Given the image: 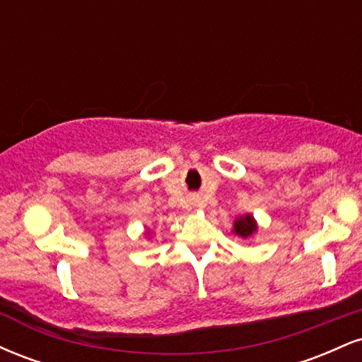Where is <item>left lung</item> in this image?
<instances>
[{
    "instance_id": "left-lung-1",
    "label": "left lung",
    "mask_w": 362,
    "mask_h": 362,
    "mask_svg": "<svg viewBox=\"0 0 362 362\" xmlns=\"http://www.w3.org/2000/svg\"><path fill=\"white\" fill-rule=\"evenodd\" d=\"M257 230H259V224H257L255 218H253V214H250V213L238 216V218L235 219L233 228H231L233 235L240 236V238H245V240L255 235Z\"/></svg>"
}]
</instances>
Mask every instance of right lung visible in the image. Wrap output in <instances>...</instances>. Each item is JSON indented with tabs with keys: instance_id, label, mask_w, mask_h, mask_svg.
<instances>
[{
	"instance_id": "obj_1",
	"label": "right lung",
	"mask_w": 362,
	"mask_h": 362,
	"mask_svg": "<svg viewBox=\"0 0 362 362\" xmlns=\"http://www.w3.org/2000/svg\"><path fill=\"white\" fill-rule=\"evenodd\" d=\"M149 235H151V233H149V231H146V236H149Z\"/></svg>"
}]
</instances>
